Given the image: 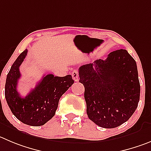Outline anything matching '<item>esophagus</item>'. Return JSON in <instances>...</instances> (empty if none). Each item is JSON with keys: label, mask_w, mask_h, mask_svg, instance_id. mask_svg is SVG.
I'll list each match as a JSON object with an SVG mask.
<instances>
[{"label": "esophagus", "mask_w": 151, "mask_h": 151, "mask_svg": "<svg viewBox=\"0 0 151 151\" xmlns=\"http://www.w3.org/2000/svg\"><path fill=\"white\" fill-rule=\"evenodd\" d=\"M71 76H72V78L74 79V80L75 82H77L79 80V73L77 70H74L71 72Z\"/></svg>", "instance_id": "34e87169"}]
</instances>
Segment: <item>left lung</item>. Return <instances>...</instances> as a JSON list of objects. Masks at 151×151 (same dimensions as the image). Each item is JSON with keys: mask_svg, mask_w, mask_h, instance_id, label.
I'll return each instance as SVG.
<instances>
[{"mask_svg": "<svg viewBox=\"0 0 151 151\" xmlns=\"http://www.w3.org/2000/svg\"><path fill=\"white\" fill-rule=\"evenodd\" d=\"M80 83L88 118L104 128H115L129 120L140 98L136 63L126 50L112 51L105 60L79 68Z\"/></svg>", "mask_w": 151, "mask_h": 151, "instance_id": "obj_1", "label": "left lung"}]
</instances>
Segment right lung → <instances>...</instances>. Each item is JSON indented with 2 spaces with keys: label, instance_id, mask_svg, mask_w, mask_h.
I'll return each instance as SVG.
<instances>
[{
  "label": "right lung",
  "instance_id": "add662e5",
  "mask_svg": "<svg viewBox=\"0 0 151 151\" xmlns=\"http://www.w3.org/2000/svg\"><path fill=\"white\" fill-rule=\"evenodd\" d=\"M27 53V49L18 56L8 73L5 84V98L12 114L18 120L29 126L39 127L54 116L60 98L71 86L74 80L71 75L54 77L53 74H47L25 98H22L17 91V85L21 77L19 67Z\"/></svg>",
  "mask_w": 151,
  "mask_h": 151
}]
</instances>
